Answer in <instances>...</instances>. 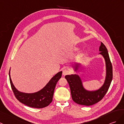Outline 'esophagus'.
I'll list each match as a JSON object with an SVG mask.
<instances>
[{
  "mask_svg": "<svg viewBox=\"0 0 124 124\" xmlns=\"http://www.w3.org/2000/svg\"><path fill=\"white\" fill-rule=\"evenodd\" d=\"M70 73V71H69L68 69H64V70H63L62 74L63 76H66L67 74H69Z\"/></svg>",
  "mask_w": 124,
  "mask_h": 124,
  "instance_id": "esophagus-1",
  "label": "esophagus"
}]
</instances>
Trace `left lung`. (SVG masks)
Listing matches in <instances>:
<instances>
[{"instance_id":"obj_1","label":"left lung","mask_w":124,"mask_h":124,"mask_svg":"<svg viewBox=\"0 0 124 124\" xmlns=\"http://www.w3.org/2000/svg\"><path fill=\"white\" fill-rule=\"evenodd\" d=\"M100 54L103 57L106 63V74L103 85L99 89L89 91L83 87L82 80L77 74H71L65 76L70 88L72 98L78 104L84 106H91L100 101L108 91L113 79V67L109 58L108 50L105 45L101 42L99 47ZM78 63L73 66L74 71L79 68Z\"/></svg>"}]
</instances>
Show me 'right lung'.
Here are the masks:
<instances>
[{
    "instance_id": "add662e5",
    "label": "right lung",
    "mask_w": 124,
    "mask_h": 124,
    "mask_svg": "<svg viewBox=\"0 0 124 124\" xmlns=\"http://www.w3.org/2000/svg\"><path fill=\"white\" fill-rule=\"evenodd\" d=\"M62 71H60L52 78L45 87L39 91L34 93H25L18 91L14 85L11 81L10 70L9 80L11 89L17 99L28 107L42 108L50 105L52 101L53 93L57 81L61 78Z\"/></svg>"
}]
</instances>
